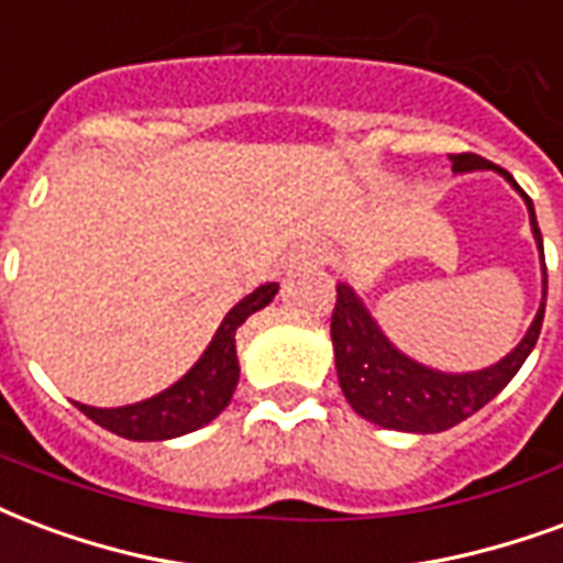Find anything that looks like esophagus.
<instances>
[{
    "label": "esophagus",
    "instance_id": "obj_1",
    "mask_svg": "<svg viewBox=\"0 0 563 563\" xmlns=\"http://www.w3.org/2000/svg\"><path fill=\"white\" fill-rule=\"evenodd\" d=\"M295 262L298 265H310V268H322L331 262V247L322 244V241H310V244H303L298 253H295Z\"/></svg>",
    "mask_w": 563,
    "mask_h": 563
}]
</instances>
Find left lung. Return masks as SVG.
<instances>
[{"instance_id":"8db88e82","label":"left lung","mask_w":563,"mask_h":563,"mask_svg":"<svg viewBox=\"0 0 563 563\" xmlns=\"http://www.w3.org/2000/svg\"><path fill=\"white\" fill-rule=\"evenodd\" d=\"M451 161L456 173L495 169L526 197L534 239L540 244V256H543V235H540V227H537L534 206H531V197L526 190L516 185L514 176L472 152L451 154ZM543 310H547V260H543V303H540L534 322L528 328L526 340L495 366H486L481 373L451 376V373H439V369H430V366L415 364L411 357L397 352L394 345L387 343V336L378 331L373 316L366 313L364 303L357 301L355 292L343 283H336V303L334 313H331L336 378H340V387H343L349 406L361 418L373 420L385 430H451L460 420L472 418L474 411H481L519 373V366L526 364V357L537 345V336H540V328H543Z\"/></svg>"}]
</instances>
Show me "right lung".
Listing matches in <instances>:
<instances>
[{"label":"right lung","instance_id":"right-lung-1","mask_svg":"<svg viewBox=\"0 0 563 563\" xmlns=\"http://www.w3.org/2000/svg\"><path fill=\"white\" fill-rule=\"evenodd\" d=\"M277 295V283H265L256 292H250L244 301H239L220 322L218 334L208 343L194 369L181 382L166 387L143 402L122 406V409H91L80 406L86 418H91L103 430L115 432L131 441H164L194 432L206 427L227 409L229 399L239 385V355H235V331L247 316L262 310L265 303Z\"/></svg>","mask_w":563,"mask_h":563}]
</instances>
